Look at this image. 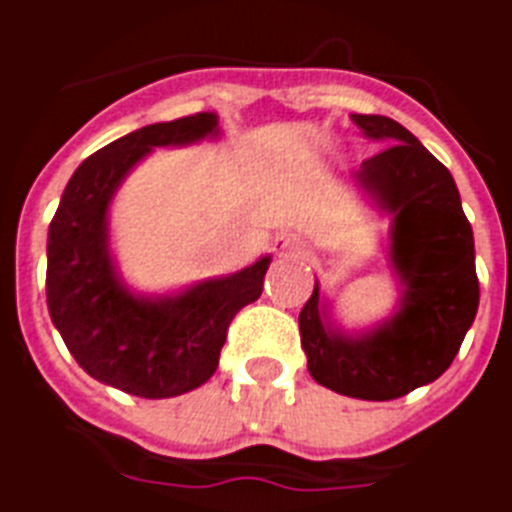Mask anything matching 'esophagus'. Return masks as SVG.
I'll return each mask as SVG.
<instances>
[{
    "mask_svg": "<svg viewBox=\"0 0 512 512\" xmlns=\"http://www.w3.org/2000/svg\"><path fill=\"white\" fill-rule=\"evenodd\" d=\"M272 251L280 259H299V256L307 253V243L299 235H293V232H280L275 237V243H272Z\"/></svg>",
    "mask_w": 512,
    "mask_h": 512,
    "instance_id": "34e87169",
    "label": "esophagus"
}]
</instances>
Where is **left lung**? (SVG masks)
<instances>
[{"label":"left lung","mask_w":512,"mask_h":512,"mask_svg":"<svg viewBox=\"0 0 512 512\" xmlns=\"http://www.w3.org/2000/svg\"><path fill=\"white\" fill-rule=\"evenodd\" d=\"M352 122L384 144L352 173V186L390 216L387 256L400 299L382 323L344 331L315 280L299 334L315 382L347 398L392 400L435 382L473 326L481 296L473 227L451 173L417 136L382 114H352Z\"/></svg>","instance_id":"obj_1"}]
</instances>
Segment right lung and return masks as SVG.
<instances>
[{
  "mask_svg": "<svg viewBox=\"0 0 512 512\" xmlns=\"http://www.w3.org/2000/svg\"><path fill=\"white\" fill-rule=\"evenodd\" d=\"M219 117L157 122L90 154L69 178L47 232V310L79 366L138 398H176L216 374L227 328L261 296L272 256L235 275L173 293H138L122 280L109 208L128 173L157 146L219 138Z\"/></svg>",
  "mask_w": 512,
  "mask_h": 512,
  "instance_id": "1",
  "label": "right lung"
}]
</instances>
